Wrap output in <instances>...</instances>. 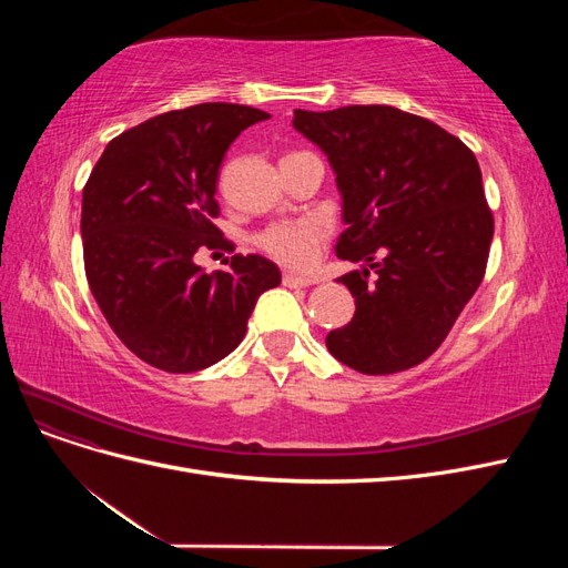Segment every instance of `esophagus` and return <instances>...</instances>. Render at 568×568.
Masks as SVG:
<instances>
[{
    "mask_svg": "<svg viewBox=\"0 0 568 568\" xmlns=\"http://www.w3.org/2000/svg\"><path fill=\"white\" fill-rule=\"evenodd\" d=\"M282 282H284V286H288V288H307V286L315 284L313 277H305V274H291V272H284Z\"/></svg>",
    "mask_w": 568,
    "mask_h": 568,
    "instance_id": "34e87169",
    "label": "esophagus"
}]
</instances>
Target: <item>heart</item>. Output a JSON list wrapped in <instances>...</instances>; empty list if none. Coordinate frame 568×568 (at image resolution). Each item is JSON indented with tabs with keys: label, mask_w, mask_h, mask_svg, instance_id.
<instances>
[{
	"label": "heart",
	"mask_w": 568,
	"mask_h": 568,
	"mask_svg": "<svg viewBox=\"0 0 568 568\" xmlns=\"http://www.w3.org/2000/svg\"><path fill=\"white\" fill-rule=\"evenodd\" d=\"M255 246L286 267H307L317 255L322 227L315 220L274 222L255 234Z\"/></svg>",
	"instance_id": "1"
}]
</instances>
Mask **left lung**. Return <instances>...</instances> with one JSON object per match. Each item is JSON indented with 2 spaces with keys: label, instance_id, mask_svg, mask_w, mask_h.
Returning <instances> with one entry per match:
<instances>
[{
  "label": "left lung",
  "instance_id": "8db88e82",
  "mask_svg": "<svg viewBox=\"0 0 568 568\" xmlns=\"http://www.w3.org/2000/svg\"><path fill=\"white\" fill-rule=\"evenodd\" d=\"M294 128L336 173L348 225L336 255L372 267L338 280L351 288L355 315L326 334V348L372 376L417 367L486 274L495 220L474 151L428 118L393 106L298 109Z\"/></svg>",
  "mask_w": 568,
  "mask_h": 568
}]
</instances>
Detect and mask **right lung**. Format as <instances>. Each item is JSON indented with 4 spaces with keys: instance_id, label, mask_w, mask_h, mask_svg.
<instances>
[{
    "instance_id": "1",
    "label": "right lung",
    "mask_w": 568,
    "mask_h": 568,
    "mask_svg": "<svg viewBox=\"0 0 568 568\" xmlns=\"http://www.w3.org/2000/svg\"><path fill=\"white\" fill-rule=\"evenodd\" d=\"M270 113L199 104L113 136L82 189V257L115 336L146 365L189 374L220 363L246 336L257 296L282 282L263 255L203 272L199 251H234L215 227L230 144Z\"/></svg>"
}]
</instances>
